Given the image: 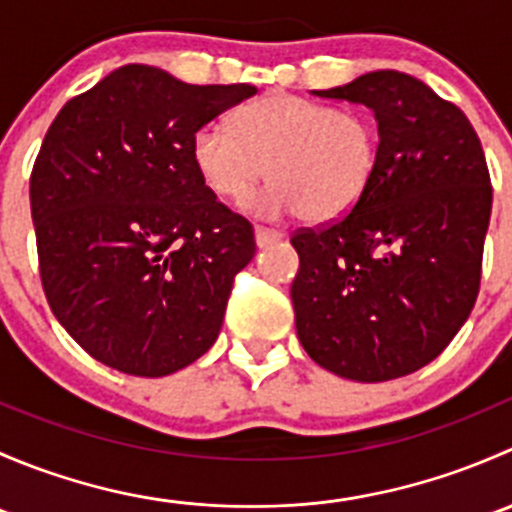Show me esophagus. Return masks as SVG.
<instances>
[{"label": "esophagus", "instance_id": "34e87169", "mask_svg": "<svg viewBox=\"0 0 512 512\" xmlns=\"http://www.w3.org/2000/svg\"><path fill=\"white\" fill-rule=\"evenodd\" d=\"M282 232H277V230H267V227H255V242H257V247H267V245H272V242H280L282 240Z\"/></svg>", "mask_w": 512, "mask_h": 512}]
</instances>
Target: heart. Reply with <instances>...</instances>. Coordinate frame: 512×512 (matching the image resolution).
Listing matches in <instances>:
<instances>
[{"label": "heart", "mask_w": 512, "mask_h": 512, "mask_svg": "<svg viewBox=\"0 0 512 512\" xmlns=\"http://www.w3.org/2000/svg\"><path fill=\"white\" fill-rule=\"evenodd\" d=\"M195 173L215 198L252 203L262 218L299 213L329 223L356 208L379 165V128L356 108H332L292 94H270L237 108L230 131L203 126L190 141Z\"/></svg>", "instance_id": "heart-1"}]
</instances>
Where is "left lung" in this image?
I'll list each match as a JSON object with an SVG mask.
<instances>
[{
    "label": "left lung",
    "instance_id": "obj_1",
    "mask_svg": "<svg viewBox=\"0 0 512 512\" xmlns=\"http://www.w3.org/2000/svg\"><path fill=\"white\" fill-rule=\"evenodd\" d=\"M312 94L374 111L379 165L354 210L292 235L297 337L342 379L414 374L451 344L478 297L493 205L478 133L461 108L401 71Z\"/></svg>",
    "mask_w": 512,
    "mask_h": 512
}]
</instances>
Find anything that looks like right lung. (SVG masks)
Returning a JSON list of instances; mask_svg holds the SVG:
<instances>
[{"mask_svg": "<svg viewBox=\"0 0 512 512\" xmlns=\"http://www.w3.org/2000/svg\"><path fill=\"white\" fill-rule=\"evenodd\" d=\"M255 91L128 64L71 98L46 131L29 180L41 285L101 364L156 379L218 339L255 232L205 188L190 141Z\"/></svg>", "mask_w": 512, "mask_h": 512, "instance_id": "obj_1", "label": "right lung"}]
</instances>
